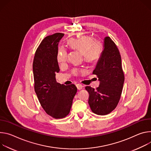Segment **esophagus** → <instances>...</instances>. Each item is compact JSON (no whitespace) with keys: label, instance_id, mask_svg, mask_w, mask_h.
Returning a JSON list of instances; mask_svg holds the SVG:
<instances>
[{"label":"esophagus","instance_id":"1","mask_svg":"<svg viewBox=\"0 0 151 151\" xmlns=\"http://www.w3.org/2000/svg\"><path fill=\"white\" fill-rule=\"evenodd\" d=\"M76 86H77V89H78V90H81V89H82L83 88V86L81 84H80V83H78V84H77V85H76Z\"/></svg>","mask_w":151,"mask_h":151}]
</instances>
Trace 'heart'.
<instances>
[{"label":"heart","instance_id":"1","mask_svg":"<svg viewBox=\"0 0 151 151\" xmlns=\"http://www.w3.org/2000/svg\"><path fill=\"white\" fill-rule=\"evenodd\" d=\"M69 44L73 49L78 50L83 53L85 60L89 62H95L101 56L103 46L101 42L94 41L92 37L84 36L79 38H73L69 41ZM57 59L59 63H63L67 59V50L64 47H61L58 52ZM74 73L77 70L74 71Z\"/></svg>","mask_w":151,"mask_h":151}]
</instances>
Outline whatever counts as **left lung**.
I'll return each instance as SVG.
<instances>
[{"instance_id": "1", "label": "left lung", "mask_w": 151, "mask_h": 151, "mask_svg": "<svg viewBox=\"0 0 151 151\" xmlns=\"http://www.w3.org/2000/svg\"><path fill=\"white\" fill-rule=\"evenodd\" d=\"M93 74L98 76L99 85L95 90L91 86L85 88L89 93L88 103L93 113L106 115L118 105L124 83L121 55L109 37L104 39L103 53Z\"/></svg>"}]
</instances>
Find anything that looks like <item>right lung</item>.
I'll return each instance as SVG.
<instances>
[{"mask_svg":"<svg viewBox=\"0 0 151 151\" xmlns=\"http://www.w3.org/2000/svg\"><path fill=\"white\" fill-rule=\"evenodd\" d=\"M63 36V33H56L45 37L38 47L33 62L35 93L43 109L56 119L69 114L77 91L74 84L65 86L56 80V74L60 71L58 44Z\"/></svg>","mask_w":151,"mask_h":151,"instance_id":"1","label":"right lung"}]
</instances>
